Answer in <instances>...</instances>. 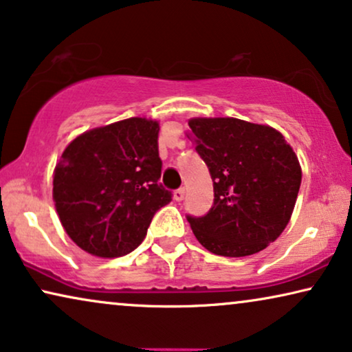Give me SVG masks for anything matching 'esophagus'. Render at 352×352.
<instances>
[{
	"label": "esophagus",
	"instance_id": "1",
	"mask_svg": "<svg viewBox=\"0 0 352 352\" xmlns=\"http://www.w3.org/2000/svg\"><path fill=\"white\" fill-rule=\"evenodd\" d=\"M186 197V187H179V189L175 190V200L176 201H182Z\"/></svg>",
	"mask_w": 352,
	"mask_h": 352
}]
</instances>
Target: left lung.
<instances>
[{
    "instance_id": "left-lung-1",
    "label": "left lung",
    "mask_w": 352,
    "mask_h": 352,
    "mask_svg": "<svg viewBox=\"0 0 352 352\" xmlns=\"http://www.w3.org/2000/svg\"><path fill=\"white\" fill-rule=\"evenodd\" d=\"M187 138L208 166L214 204L187 218L197 240L219 256L242 258L278 239L295 208L301 165L283 134L232 117L189 120Z\"/></svg>"
}]
</instances>
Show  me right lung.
<instances>
[{
  "mask_svg": "<svg viewBox=\"0 0 352 352\" xmlns=\"http://www.w3.org/2000/svg\"><path fill=\"white\" fill-rule=\"evenodd\" d=\"M160 123L133 117L76 136L52 173L62 228L86 253L118 258L139 247L153 214L171 201L158 179Z\"/></svg>",
  "mask_w": 352,
  "mask_h": 352,
  "instance_id": "right-lung-1",
  "label": "right lung"
}]
</instances>
